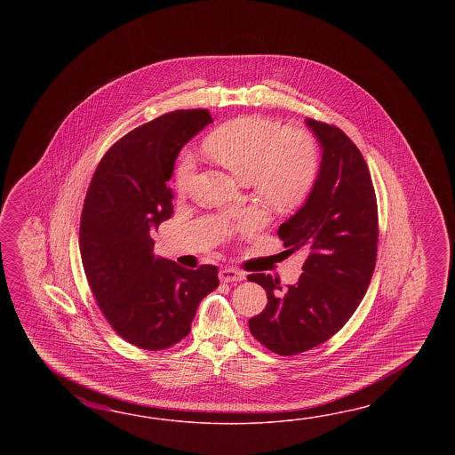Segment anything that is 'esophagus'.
<instances>
[{
  "mask_svg": "<svg viewBox=\"0 0 455 455\" xmlns=\"http://www.w3.org/2000/svg\"><path fill=\"white\" fill-rule=\"evenodd\" d=\"M220 280L223 283L245 280V273L235 270V268H224V270L220 271Z\"/></svg>",
  "mask_w": 455,
  "mask_h": 455,
  "instance_id": "esophagus-1",
  "label": "esophagus"
}]
</instances>
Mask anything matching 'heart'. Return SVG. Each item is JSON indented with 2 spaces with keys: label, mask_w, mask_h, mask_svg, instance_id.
<instances>
[{
  "label": "heart",
  "mask_w": 455,
  "mask_h": 455,
  "mask_svg": "<svg viewBox=\"0 0 455 455\" xmlns=\"http://www.w3.org/2000/svg\"><path fill=\"white\" fill-rule=\"evenodd\" d=\"M202 151L223 165L242 184H251L260 204L273 212H290L307 200L317 179V153L309 136L298 130L281 132L263 116H242L218 128ZM195 165L184 159L175 171V188L187 194Z\"/></svg>",
  "instance_id": "obj_1"
}]
</instances>
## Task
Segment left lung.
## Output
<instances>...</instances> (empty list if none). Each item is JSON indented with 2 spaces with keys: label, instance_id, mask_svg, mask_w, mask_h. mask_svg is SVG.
Wrapping results in <instances>:
<instances>
[{
  "label": "left lung",
  "instance_id": "left-lung-1",
  "mask_svg": "<svg viewBox=\"0 0 455 455\" xmlns=\"http://www.w3.org/2000/svg\"><path fill=\"white\" fill-rule=\"evenodd\" d=\"M322 149L307 200L278 229L288 251H306L296 284L249 275L268 304L249 320L251 335L281 356L319 347L353 315L368 291L378 257V202L368 164L337 126L306 118Z\"/></svg>",
  "mask_w": 455,
  "mask_h": 455
}]
</instances>
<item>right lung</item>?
Returning a JSON list of instances; mask_svg holds the SVG:
<instances>
[{"mask_svg": "<svg viewBox=\"0 0 455 455\" xmlns=\"http://www.w3.org/2000/svg\"><path fill=\"white\" fill-rule=\"evenodd\" d=\"M213 120L175 110L118 140L89 185L79 249L89 286L116 333L138 348L164 349L188 335L196 307L220 286L218 268L188 270L155 255L151 234L174 213L167 185L175 159Z\"/></svg>", "mask_w": 455, "mask_h": 455, "instance_id": "obj_1", "label": "right lung"}]
</instances>
